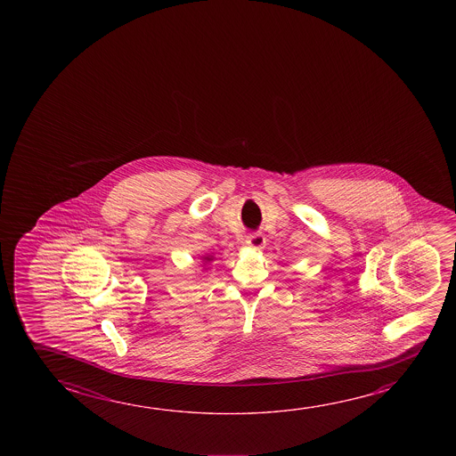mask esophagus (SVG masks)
Returning <instances> with one entry per match:
<instances>
[{
  "label": "esophagus",
  "mask_w": 456,
  "mask_h": 456,
  "mask_svg": "<svg viewBox=\"0 0 456 456\" xmlns=\"http://www.w3.org/2000/svg\"><path fill=\"white\" fill-rule=\"evenodd\" d=\"M245 241H247L248 247L254 248V249H262V248L265 247V237L262 235L261 232L249 233Z\"/></svg>",
  "instance_id": "34e87169"
}]
</instances>
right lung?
Returning a JSON list of instances; mask_svg holds the SVG:
<instances>
[{
  "label": "right lung",
  "mask_w": 456,
  "mask_h": 456,
  "mask_svg": "<svg viewBox=\"0 0 456 456\" xmlns=\"http://www.w3.org/2000/svg\"><path fill=\"white\" fill-rule=\"evenodd\" d=\"M203 259H205V261H213V257H211V256H205Z\"/></svg>",
  "instance_id": "obj_1"
}]
</instances>
